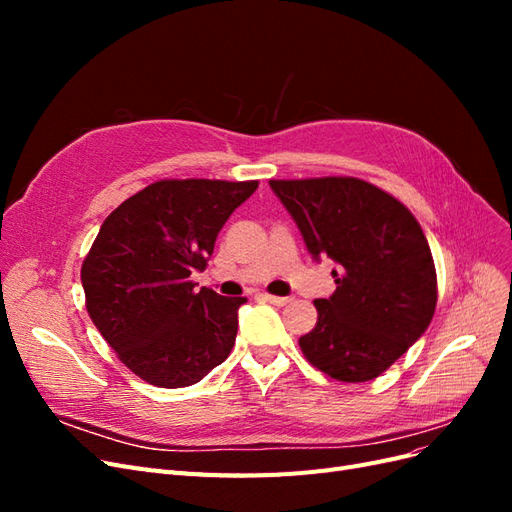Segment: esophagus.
<instances>
[{
  "mask_svg": "<svg viewBox=\"0 0 512 512\" xmlns=\"http://www.w3.org/2000/svg\"><path fill=\"white\" fill-rule=\"evenodd\" d=\"M262 299H265L267 303H271V305H288L292 299L290 297H275V294H260Z\"/></svg>",
  "mask_w": 512,
  "mask_h": 512,
  "instance_id": "obj_1",
  "label": "esophagus"
}]
</instances>
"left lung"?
<instances>
[{
	"mask_svg": "<svg viewBox=\"0 0 512 512\" xmlns=\"http://www.w3.org/2000/svg\"><path fill=\"white\" fill-rule=\"evenodd\" d=\"M307 252L329 256L335 292L316 299L305 359L339 382L378 378L421 337L438 282L421 224L391 194L354 177L269 181Z\"/></svg>",
	"mask_w": 512,
	"mask_h": 512,
	"instance_id": "obj_1",
	"label": "left lung"
}]
</instances>
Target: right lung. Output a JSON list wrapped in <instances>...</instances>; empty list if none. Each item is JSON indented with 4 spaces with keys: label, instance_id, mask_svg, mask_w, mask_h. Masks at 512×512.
<instances>
[{
    "label": "right lung",
    "instance_id": "add662e5",
    "mask_svg": "<svg viewBox=\"0 0 512 512\" xmlns=\"http://www.w3.org/2000/svg\"><path fill=\"white\" fill-rule=\"evenodd\" d=\"M258 181L164 179L108 215L83 262L87 312L119 361L162 389L226 361L245 297L196 290L218 232Z\"/></svg>",
    "mask_w": 512,
    "mask_h": 512
}]
</instances>
